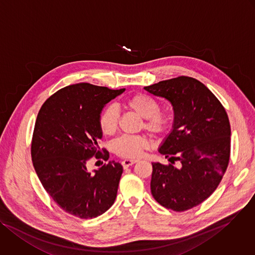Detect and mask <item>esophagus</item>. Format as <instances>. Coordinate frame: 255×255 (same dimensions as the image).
<instances>
[{
	"instance_id": "34e87169",
	"label": "esophagus",
	"mask_w": 255,
	"mask_h": 255,
	"mask_svg": "<svg viewBox=\"0 0 255 255\" xmlns=\"http://www.w3.org/2000/svg\"><path fill=\"white\" fill-rule=\"evenodd\" d=\"M136 162H137L136 160H125V161H123V162H122V166L126 169V168H128L129 166H131V165L135 164Z\"/></svg>"
}]
</instances>
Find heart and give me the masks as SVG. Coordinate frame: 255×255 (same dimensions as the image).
Segmentation results:
<instances>
[{
    "mask_svg": "<svg viewBox=\"0 0 255 255\" xmlns=\"http://www.w3.org/2000/svg\"><path fill=\"white\" fill-rule=\"evenodd\" d=\"M123 107L142 119L140 128H144L151 136L166 134L172 125L171 114L160 110L157 100L145 93H134L123 101ZM120 113L115 106H108L98 117V127L104 134L113 135L119 128ZM149 145L145 135H123L114 142V150L125 159H137Z\"/></svg>",
    "mask_w": 255,
    "mask_h": 255,
    "instance_id": "1",
    "label": "heart"
}]
</instances>
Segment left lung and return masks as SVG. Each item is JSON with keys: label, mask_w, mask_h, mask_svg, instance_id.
I'll list each match as a JSON object with an SVG mask.
<instances>
[{"label": "left lung", "mask_w": 255, "mask_h": 255, "mask_svg": "<svg viewBox=\"0 0 255 255\" xmlns=\"http://www.w3.org/2000/svg\"><path fill=\"white\" fill-rule=\"evenodd\" d=\"M144 89L168 99L175 114L174 128L159 149L171 164L152 163L151 195L168 209H192L212 195L227 170V113L212 91L193 77L178 76Z\"/></svg>", "instance_id": "obj_1"}]
</instances>
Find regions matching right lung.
Listing matches in <instances>:
<instances>
[{
	"label": "right lung",
	"mask_w": 255,
	"mask_h": 255,
	"mask_svg": "<svg viewBox=\"0 0 255 255\" xmlns=\"http://www.w3.org/2000/svg\"><path fill=\"white\" fill-rule=\"evenodd\" d=\"M125 90L68 85L47 98L38 113L31 141L34 169L49 196L75 217H97L116 200L122 165L112 161L90 173L87 162L109 160V151L98 146L103 136L98 117Z\"/></svg>",
	"instance_id": "obj_1"
}]
</instances>
